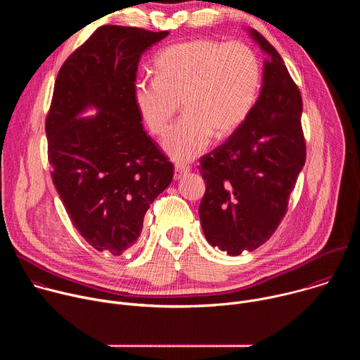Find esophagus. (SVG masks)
<instances>
[{
  "mask_svg": "<svg viewBox=\"0 0 360 360\" xmlns=\"http://www.w3.org/2000/svg\"><path fill=\"white\" fill-rule=\"evenodd\" d=\"M189 171H191L189 167H186L184 164H175V175L174 176H175V179H179L184 175H186Z\"/></svg>",
  "mask_w": 360,
  "mask_h": 360,
  "instance_id": "esophagus-1",
  "label": "esophagus"
}]
</instances>
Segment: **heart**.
Listing matches in <instances>:
<instances>
[{
    "label": "heart",
    "mask_w": 360,
    "mask_h": 360,
    "mask_svg": "<svg viewBox=\"0 0 360 360\" xmlns=\"http://www.w3.org/2000/svg\"><path fill=\"white\" fill-rule=\"evenodd\" d=\"M158 77L139 78L134 101L146 128L164 136L179 110L185 115L164 146L176 161H191L212 135L226 138L248 120L261 86V65L242 42L192 39L167 46L155 60Z\"/></svg>",
    "instance_id": "1"
}]
</instances>
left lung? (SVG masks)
Instances as JSON below:
<instances>
[{
	"instance_id": "8db88e82",
	"label": "left lung",
	"mask_w": 360,
	"mask_h": 360,
	"mask_svg": "<svg viewBox=\"0 0 360 360\" xmlns=\"http://www.w3.org/2000/svg\"><path fill=\"white\" fill-rule=\"evenodd\" d=\"M249 34L269 56L259 98L243 125L198 167L207 185L199 205L202 231L231 256L274 235L306 161L300 91L272 44L258 31Z\"/></svg>"
}]
</instances>
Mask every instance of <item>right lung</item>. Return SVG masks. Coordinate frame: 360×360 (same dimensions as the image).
Returning <instances> with one entry per match:
<instances>
[{"label": "right lung", "instance_id": "1", "mask_svg": "<svg viewBox=\"0 0 360 360\" xmlns=\"http://www.w3.org/2000/svg\"><path fill=\"white\" fill-rule=\"evenodd\" d=\"M169 32L102 25L65 60L45 120L51 176L79 235L114 256L138 240L174 165L134 101L142 53ZM94 106L95 117L78 119Z\"/></svg>", "mask_w": 360, "mask_h": 360}]
</instances>
